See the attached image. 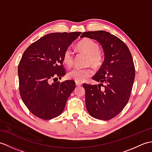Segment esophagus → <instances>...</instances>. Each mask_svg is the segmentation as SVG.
<instances>
[{
  "mask_svg": "<svg viewBox=\"0 0 152 152\" xmlns=\"http://www.w3.org/2000/svg\"><path fill=\"white\" fill-rule=\"evenodd\" d=\"M82 83L81 82H76V86H82Z\"/></svg>",
  "mask_w": 152,
  "mask_h": 152,
  "instance_id": "1",
  "label": "esophagus"
}]
</instances>
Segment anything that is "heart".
Returning a JSON list of instances; mask_svg holds the SVG:
<instances>
[{
  "label": "heart",
  "instance_id": "b5f03b06",
  "mask_svg": "<svg viewBox=\"0 0 152 152\" xmlns=\"http://www.w3.org/2000/svg\"><path fill=\"white\" fill-rule=\"evenodd\" d=\"M78 50L88 55L87 64H91L95 68H98L101 65L103 61V56L99 51V45L90 38H84L80 41L77 44ZM64 64L67 67H70L73 63V53L70 49L68 48L64 51L63 56ZM93 71L89 69H80L75 68L68 73L67 76L69 79L75 80L76 82H83L87 78L91 76Z\"/></svg>",
  "mask_w": 152,
  "mask_h": 152
}]
</instances>
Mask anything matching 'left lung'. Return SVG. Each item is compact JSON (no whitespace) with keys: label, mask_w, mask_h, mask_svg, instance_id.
<instances>
[{"label":"left lung","mask_w":152,"mask_h":152,"mask_svg":"<svg viewBox=\"0 0 152 152\" xmlns=\"http://www.w3.org/2000/svg\"><path fill=\"white\" fill-rule=\"evenodd\" d=\"M80 37L96 40L104 51V62L92 78L101 83L83 86L89 115L109 120L123 110L130 98L135 77L133 57L127 45L108 32H84Z\"/></svg>","instance_id":"8db88e82"}]
</instances>
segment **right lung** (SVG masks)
<instances>
[{
	"label": "right lung",
	"instance_id": "add662e5",
	"mask_svg": "<svg viewBox=\"0 0 152 152\" xmlns=\"http://www.w3.org/2000/svg\"><path fill=\"white\" fill-rule=\"evenodd\" d=\"M81 33L46 34L23 54L18 65L19 93L25 106L37 117L51 119L63 112L76 83L73 80L56 82L55 80L66 74L63 53Z\"/></svg>",
	"mask_w": 152,
	"mask_h": 152
}]
</instances>
